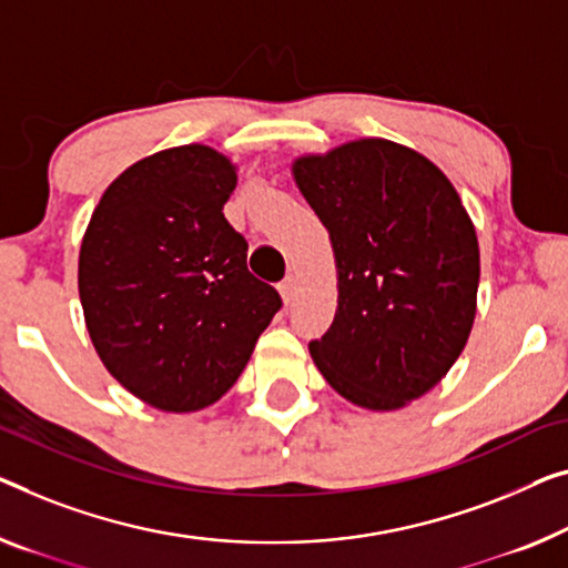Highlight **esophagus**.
Masks as SVG:
<instances>
[{"label": "esophagus", "mask_w": 568, "mask_h": 568, "mask_svg": "<svg viewBox=\"0 0 568 568\" xmlns=\"http://www.w3.org/2000/svg\"><path fill=\"white\" fill-rule=\"evenodd\" d=\"M277 287H281L283 301H285V303H291V301H293V295H295V277H293V275H287L285 281H283L281 285H277Z\"/></svg>", "instance_id": "esophagus-1"}]
</instances>
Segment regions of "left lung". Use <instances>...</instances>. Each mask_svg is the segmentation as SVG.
Segmentation results:
<instances>
[{
	"label": "left lung",
	"mask_w": 568,
	"mask_h": 568,
	"mask_svg": "<svg viewBox=\"0 0 568 568\" xmlns=\"http://www.w3.org/2000/svg\"><path fill=\"white\" fill-rule=\"evenodd\" d=\"M295 183L332 236L338 308L311 342L346 400L395 410L428 393L467 344L479 244L459 193L416 150L359 140L301 158Z\"/></svg>",
	"instance_id": "8db88e82"
}]
</instances>
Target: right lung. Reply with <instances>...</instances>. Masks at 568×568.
Wrapping results in <instances>:
<instances>
[{
	"instance_id": "right-lung-1",
	"label": "right lung",
	"mask_w": 568,
	"mask_h": 568,
	"mask_svg": "<svg viewBox=\"0 0 568 568\" xmlns=\"http://www.w3.org/2000/svg\"><path fill=\"white\" fill-rule=\"evenodd\" d=\"M234 185L216 150L155 152L109 185L83 234L89 336L104 367L152 408L216 403L283 306L250 273L247 240L226 222Z\"/></svg>"
}]
</instances>
